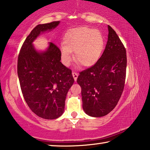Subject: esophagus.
Wrapping results in <instances>:
<instances>
[{
	"label": "esophagus",
	"instance_id": "1",
	"mask_svg": "<svg viewBox=\"0 0 150 150\" xmlns=\"http://www.w3.org/2000/svg\"><path fill=\"white\" fill-rule=\"evenodd\" d=\"M72 75H73V78H74V80L76 81H77V77H78V73H75V72H73Z\"/></svg>",
	"mask_w": 150,
	"mask_h": 150
}]
</instances>
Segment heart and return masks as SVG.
Returning a JSON list of instances; mask_svg holds the SVG:
<instances>
[{
	"label": "heart",
	"instance_id": "b5f03b06",
	"mask_svg": "<svg viewBox=\"0 0 150 150\" xmlns=\"http://www.w3.org/2000/svg\"><path fill=\"white\" fill-rule=\"evenodd\" d=\"M104 48V39L97 29L85 27L74 28L66 33L61 46L62 62L69 66L75 59L84 67L93 65L100 58Z\"/></svg>",
	"mask_w": 150,
	"mask_h": 150
}]
</instances>
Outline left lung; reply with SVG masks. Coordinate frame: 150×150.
Masks as SVG:
<instances>
[{"label":"left lung","mask_w":150,"mask_h":150,"mask_svg":"<svg viewBox=\"0 0 150 150\" xmlns=\"http://www.w3.org/2000/svg\"><path fill=\"white\" fill-rule=\"evenodd\" d=\"M108 39L103 54L93 66L79 73L83 109L88 115L103 117L117 105L125 85L126 51L108 25Z\"/></svg>","instance_id":"1"}]
</instances>
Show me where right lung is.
I'll return each instance as SVG.
<instances>
[{"label":"right lung","instance_id":"add662e5","mask_svg":"<svg viewBox=\"0 0 150 150\" xmlns=\"http://www.w3.org/2000/svg\"><path fill=\"white\" fill-rule=\"evenodd\" d=\"M60 21L38 25L23 44L18 57L17 73L24 99L33 113L45 120L57 119L64 112L69 89L74 83L71 70L61 62V51L49 42L45 51L35 49L33 42Z\"/></svg>","mask_w":150,"mask_h":150}]
</instances>
